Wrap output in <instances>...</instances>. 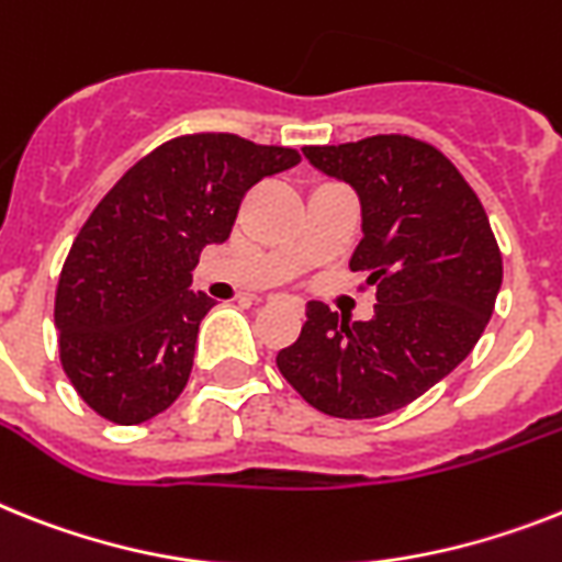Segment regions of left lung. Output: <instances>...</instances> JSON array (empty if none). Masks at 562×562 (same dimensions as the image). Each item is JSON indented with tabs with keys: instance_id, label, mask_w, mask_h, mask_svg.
I'll return each instance as SVG.
<instances>
[{
	"instance_id": "obj_1",
	"label": "left lung",
	"mask_w": 562,
	"mask_h": 562,
	"mask_svg": "<svg viewBox=\"0 0 562 562\" xmlns=\"http://www.w3.org/2000/svg\"><path fill=\"white\" fill-rule=\"evenodd\" d=\"M310 164L361 198L350 270L375 286L370 322L310 301L301 336L278 353L286 382L322 414L375 419L411 405L480 341L503 255L480 198L425 140L373 134L341 146H304Z\"/></svg>"
}]
</instances>
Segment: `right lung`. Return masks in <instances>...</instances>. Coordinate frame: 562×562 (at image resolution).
Segmentation results:
<instances>
[{"instance_id": "1", "label": "right lung", "mask_w": 562, "mask_h": 562, "mask_svg": "<svg viewBox=\"0 0 562 562\" xmlns=\"http://www.w3.org/2000/svg\"><path fill=\"white\" fill-rule=\"evenodd\" d=\"M301 160L295 148L194 132L125 171L82 224L59 272V361L97 416L140 425L183 393L201 318L189 290L203 247L224 244L258 180Z\"/></svg>"}]
</instances>
